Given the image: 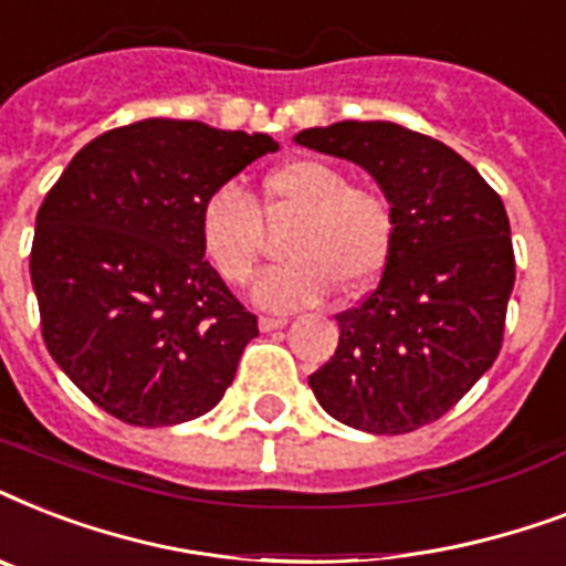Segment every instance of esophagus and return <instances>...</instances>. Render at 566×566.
Masks as SVG:
<instances>
[{
	"mask_svg": "<svg viewBox=\"0 0 566 566\" xmlns=\"http://www.w3.org/2000/svg\"><path fill=\"white\" fill-rule=\"evenodd\" d=\"M282 326H287V319H284V317H261V319H258V328H261V332H275V328H282Z\"/></svg>",
	"mask_w": 566,
	"mask_h": 566,
	"instance_id": "34e87169",
	"label": "esophagus"
}]
</instances>
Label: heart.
I'll return each mask as SVG.
<instances>
[{
  "mask_svg": "<svg viewBox=\"0 0 566 566\" xmlns=\"http://www.w3.org/2000/svg\"><path fill=\"white\" fill-rule=\"evenodd\" d=\"M296 217L284 240L291 261L258 279L255 302L270 311H296L326 300L340 284L361 293L387 266L396 238L394 208L385 196L353 185L349 172L323 158H293L266 172L261 208L238 185H220L199 208V243L208 264L229 284L252 279L264 247V220Z\"/></svg>",
  "mask_w": 566,
  "mask_h": 566,
  "instance_id": "b5f03b06",
  "label": "heart"
}]
</instances>
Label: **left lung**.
Listing matches in <instances>:
<instances>
[{
	"instance_id": "1",
	"label": "left lung",
	"mask_w": 566,
	"mask_h": 566,
	"mask_svg": "<svg viewBox=\"0 0 566 566\" xmlns=\"http://www.w3.org/2000/svg\"><path fill=\"white\" fill-rule=\"evenodd\" d=\"M293 140L364 167L396 220L376 291L337 314L340 340L311 390L370 434L434 422L502 349L514 247L500 193L455 149L396 123L344 119Z\"/></svg>"
}]
</instances>
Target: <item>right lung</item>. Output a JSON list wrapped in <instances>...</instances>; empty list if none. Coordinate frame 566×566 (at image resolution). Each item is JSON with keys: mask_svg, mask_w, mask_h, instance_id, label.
I'll use <instances>...</instances> for the list:
<instances>
[{"mask_svg": "<svg viewBox=\"0 0 566 566\" xmlns=\"http://www.w3.org/2000/svg\"><path fill=\"white\" fill-rule=\"evenodd\" d=\"M270 135L140 119L75 153L38 211L31 284L43 344L91 402L128 426H176L220 402L249 314L205 261L199 208Z\"/></svg>", "mask_w": 566, "mask_h": 566, "instance_id": "add662e5", "label": "right lung"}]
</instances>
